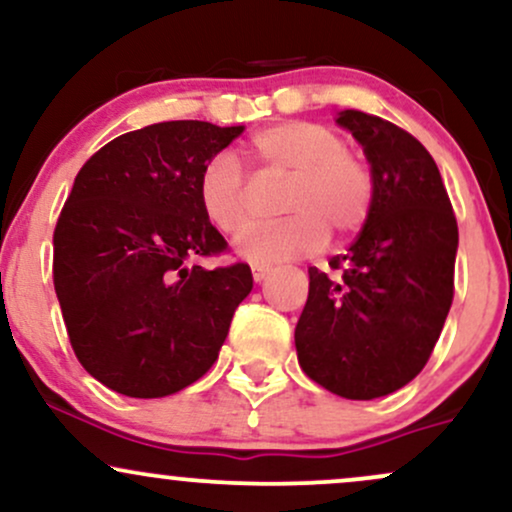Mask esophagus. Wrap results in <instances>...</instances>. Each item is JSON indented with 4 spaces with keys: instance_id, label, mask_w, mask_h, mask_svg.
<instances>
[{
    "instance_id": "esophagus-1",
    "label": "esophagus",
    "mask_w": 512,
    "mask_h": 512,
    "mask_svg": "<svg viewBox=\"0 0 512 512\" xmlns=\"http://www.w3.org/2000/svg\"><path fill=\"white\" fill-rule=\"evenodd\" d=\"M269 274H272V267H269V264H252V279H255L257 284L267 279Z\"/></svg>"
}]
</instances>
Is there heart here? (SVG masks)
Wrapping results in <instances>:
<instances>
[{"label":"heart","mask_w":512,"mask_h":512,"mask_svg":"<svg viewBox=\"0 0 512 512\" xmlns=\"http://www.w3.org/2000/svg\"><path fill=\"white\" fill-rule=\"evenodd\" d=\"M248 156L260 173L291 175L281 204L291 216L252 226L238 240V252L248 260L313 255L327 243V231L349 238L366 226L375 202L373 168L334 127L313 120L274 122L252 134ZM197 197L207 221L226 236L243 233L257 214L255 185L226 151L204 163Z\"/></svg>","instance_id":"heart-1"}]
</instances>
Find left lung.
<instances>
[{
    "instance_id": "left-lung-1",
    "label": "left lung",
    "mask_w": 512,
    "mask_h": 512,
    "mask_svg": "<svg viewBox=\"0 0 512 512\" xmlns=\"http://www.w3.org/2000/svg\"><path fill=\"white\" fill-rule=\"evenodd\" d=\"M337 122L363 146L375 202L332 274L310 267L296 325L303 373L346 399L385 397L414 380L433 354L455 293L457 221L426 146L361 110Z\"/></svg>"
}]
</instances>
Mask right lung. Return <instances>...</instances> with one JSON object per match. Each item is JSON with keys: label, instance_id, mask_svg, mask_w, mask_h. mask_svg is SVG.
Segmentation results:
<instances>
[{"label": "right lung", "instance_id": "add662e5", "mask_svg": "<svg viewBox=\"0 0 512 512\" xmlns=\"http://www.w3.org/2000/svg\"><path fill=\"white\" fill-rule=\"evenodd\" d=\"M243 134L199 120L122 134L81 166L57 219L52 281L86 373L127 397H166L214 366L252 291L245 262L197 197L204 163Z\"/></svg>", "mask_w": 512, "mask_h": 512}]
</instances>
